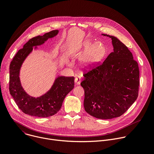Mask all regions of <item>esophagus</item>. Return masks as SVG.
<instances>
[{"instance_id":"esophagus-1","label":"esophagus","mask_w":154,"mask_h":154,"mask_svg":"<svg viewBox=\"0 0 154 154\" xmlns=\"http://www.w3.org/2000/svg\"><path fill=\"white\" fill-rule=\"evenodd\" d=\"M81 78L80 76H78H78H76L75 77V82H76V84L79 85V84H80V82H81Z\"/></svg>"}]
</instances>
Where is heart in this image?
<instances>
[{
  "instance_id": "1",
  "label": "heart",
  "mask_w": 154,
  "mask_h": 154,
  "mask_svg": "<svg viewBox=\"0 0 154 154\" xmlns=\"http://www.w3.org/2000/svg\"><path fill=\"white\" fill-rule=\"evenodd\" d=\"M80 50L87 52L82 58L83 63L86 65L100 61L106 52L105 47L103 44L97 43L92 46V43L90 40L84 41L81 46L73 48L70 51L72 54H78Z\"/></svg>"
}]
</instances>
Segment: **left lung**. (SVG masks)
I'll use <instances>...</instances> for the list:
<instances>
[{
    "label": "left lung",
    "instance_id": "8db88e82",
    "mask_svg": "<svg viewBox=\"0 0 154 154\" xmlns=\"http://www.w3.org/2000/svg\"><path fill=\"white\" fill-rule=\"evenodd\" d=\"M114 51L105 60L85 71L81 86L84 106L91 116L110 119L122 116L137 99L140 86L138 63L128 48L114 36Z\"/></svg>",
    "mask_w": 154,
    "mask_h": 154
}]
</instances>
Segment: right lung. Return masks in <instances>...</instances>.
Instances as JSON below:
<instances>
[{
    "label": "right lung",
    "instance_id": "1",
    "mask_svg": "<svg viewBox=\"0 0 154 154\" xmlns=\"http://www.w3.org/2000/svg\"><path fill=\"white\" fill-rule=\"evenodd\" d=\"M54 30L30 39L16 54L10 65L9 90L18 108L25 114L38 117H48L56 114L61 108L66 95L74 88L75 78L59 76L52 88L45 94L37 98L29 95L21 86L20 79L21 66L33 47L41 45L48 38L58 33Z\"/></svg>",
    "mask_w": 154,
    "mask_h": 154
}]
</instances>
